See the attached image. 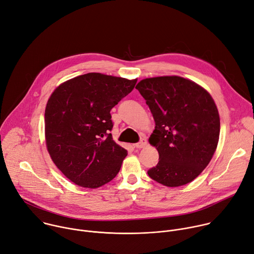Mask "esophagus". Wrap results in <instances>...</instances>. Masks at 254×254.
Instances as JSON below:
<instances>
[{
    "label": "esophagus",
    "instance_id": "1",
    "mask_svg": "<svg viewBox=\"0 0 254 254\" xmlns=\"http://www.w3.org/2000/svg\"><path fill=\"white\" fill-rule=\"evenodd\" d=\"M146 145H147V140H146V138H141V139H140V141H139L138 143L134 144V146H135L136 148H143V147H145Z\"/></svg>",
    "mask_w": 254,
    "mask_h": 254
}]
</instances>
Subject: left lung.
Instances as JSON below:
<instances>
[{"instance_id": "obj_1", "label": "left lung", "mask_w": 254, "mask_h": 254, "mask_svg": "<svg viewBox=\"0 0 254 254\" xmlns=\"http://www.w3.org/2000/svg\"><path fill=\"white\" fill-rule=\"evenodd\" d=\"M136 89L155 122L149 143L156 147L159 161L148 176L166 187L190 183L218 145L220 117L213 98L199 84L176 75L142 79Z\"/></svg>"}]
</instances>
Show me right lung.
<instances>
[{
	"mask_svg": "<svg viewBox=\"0 0 254 254\" xmlns=\"http://www.w3.org/2000/svg\"><path fill=\"white\" fill-rule=\"evenodd\" d=\"M137 79L90 72L62 83L45 108V139L54 164L77 186L96 189L114 179L127 150L112 138L110 111Z\"/></svg>",
	"mask_w": 254,
	"mask_h": 254,
	"instance_id": "right-lung-1",
	"label": "right lung"
}]
</instances>
